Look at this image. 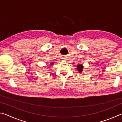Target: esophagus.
<instances>
[{
  "instance_id": "esophagus-1",
  "label": "esophagus",
  "mask_w": 122,
  "mask_h": 122,
  "mask_svg": "<svg viewBox=\"0 0 122 122\" xmlns=\"http://www.w3.org/2000/svg\"><path fill=\"white\" fill-rule=\"evenodd\" d=\"M61 59L63 61H66V60H67V57H66V56H62L61 57Z\"/></svg>"
}]
</instances>
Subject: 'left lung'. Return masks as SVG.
<instances>
[{
  "instance_id": "8db88e82",
  "label": "left lung",
  "mask_w": 122,
  "mask_h": 122,
  "mask_svg": "<svg viewBox=\"0 0 122 122\" xmlns=\"http://www.w3.org/2000/svg\"><path fill=\"white\" fill-rule=\"evenodd\" d=\"M83 66L82 65V64H78L77 66V70L78 71H79V73H82L83 72Z\"/></svg>"
}]
</instances>
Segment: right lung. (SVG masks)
Here are the masks:
<instances>
[{
	"mask_svg": "<svg viewBox=\"0 0 122 122\" xmlns=\"http://www.w3.org/2000/svg\"><path fill=\"white\" fill-rule=\"evenodd\" d=\"M54 62H51V63H50V65H49V66H53V65H54Z\"/></svg>",
	"mask_w": 122,
	"mask_h": 122,
	"instance_id": "1",
	"label": "right lung"
}]
</instances>
